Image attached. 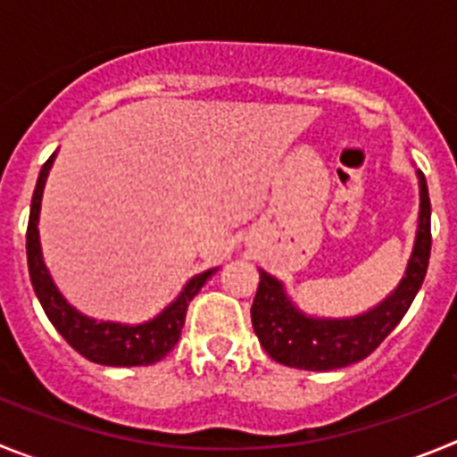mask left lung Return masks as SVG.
Returning a JSON list of instances; mask_svg holds the SVG:
<instances>
[{
    "label": "left lung",
    "instance_id": "8db88e82",
    "mask_svg": "<svg viewBox=\"0 0 457 457\" xmlns=\"http://www.w3.org/2000/svg\"><path fill=\"white\" fill-rule=\"evenodd\" d=\"M419 231L405 277L382 304L364 316L350 320H316L302 316L290 304L277 278L261 272V284L252 304V325L261 345L274 361L302 370L343 369L369 357L394 332L421 288L430 258V196L423 173H419Z\"/></svg>",
    "mask_w": 457,
    "mask_h": 457
}]
</instances>
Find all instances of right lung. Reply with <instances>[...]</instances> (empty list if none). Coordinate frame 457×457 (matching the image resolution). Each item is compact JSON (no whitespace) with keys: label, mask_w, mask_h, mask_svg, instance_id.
Wrapping results in <instances>:
<instances>
[{"label":"right lung","mask_w":457,"mask_h":457,"mask_svg":"<svg viewBox=\"0 0 457 457\" xmlns=\"http://www.w3.org/2000/svg\"><path fill=\"white\" fill-rule=\"evenodd\" d=\"M54 153L50 155L36 180L34 196H31V212L29 224H27V263H29L31 286L36 290V297L40 300V306L46 309V316L50 318L56 332L62 334L72 348L78 350L88 361L103 366H148L155 364L160 359L167 357L179 343L180 332H183L187 306L194 300V295L199 293L201 286L208 281L215 270H208L204 274L189 281L179 295V300L171 302L167 309L151 322L144 325L128 327L116 325V322H96L91 318L82 316L72 309L62 293L54 288L50 274H47L43 256H40L38 242V212H40V196L46 187L47 171L52 167Z\"/></svg>","instance_id":"add662e5"}]
</instances>
